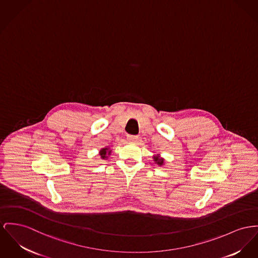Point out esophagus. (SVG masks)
I'll use <instances>...</instances> for the list:
<instances>
[{"mask_svg":"<svg viewBox=\"0 0 258 258\" xmlns=\"http://www.w3.org/2000/svg\"><path fill=\"white\" fill-rule=\"evenodd\" d=\"M127 140L129 142H137L138 136H134V135H128L127 136Z\"/></svg>","mask_w":258,"mask_h":258,"instance_id":"esophagus-1","label":"esophagus"}]
</instances>
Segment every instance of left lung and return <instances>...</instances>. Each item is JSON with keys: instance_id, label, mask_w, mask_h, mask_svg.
I'll return each instance as SVG.
<instances>
[{"instance_id": "obj_1", "label": "left lung", "mask_w": 258, "mask_h": 258, "mask_svg": "<svg viewBox=\"0 0 258 258\" xmlns=\"http://www.w3.org/2000/svg\"><path fill=\"white\" fill-rule=\"evenodd\" d=\"M155 162L158 164V165H162L163 164V158H159L158 155H156L154 157Z\"/></svg>"}]
</instances>
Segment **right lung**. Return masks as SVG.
<instances>
[{"mask_svg": "<svg viewBox=\"0 0 258 258\" xmlns=\"http://www.w3.org/2000/svg\"><path fill=\"white\" fill-rule=\"evenodd\" d=\"M107 150H108V149H107V148H105V149H102V150L100 151V155H101V157H102L103 159H105V158L107 157L106 155H110V152H111V151H109V152H107Z\"/></svg>", "mask_w": 258, "mask_h": 258, "instance_id": "right-lung-1", "label": "right lung"}]
</instances>
